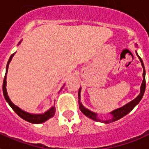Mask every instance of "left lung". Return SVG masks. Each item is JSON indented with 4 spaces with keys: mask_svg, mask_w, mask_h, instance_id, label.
I'll list each match as a JSON object with an SVG mask.
<instances>
[{
    "mask_svg": "<svg viewBox=\"0 0 149 149\" xmlns=\"http://www.w3.org/2000/svg\"><path fill=\"white\" fill-rule=\"evenodd\" d=\"M136 54L137 55V57L141 61V65L143 67V81H142L141 86V91H140V94L137 95L136 98H135L134 100H132L131 102H128L127 104H125L122 107L120 108H118L114 111H111L110 114L112 115V118L108 120H100L99 118H98V114L96 113H94L92 111H89L88 109L85 108L82 103L80 102V91L81 89H79V92H78V96H79V107H80V110L81 111V112L83 113L84 115H86L87 117H88L89 118L91 119L94 120V121H96V122H103V123H111V122H115L117 120L120 119L122 118V117L125 116L126 114H129L132 110H133L135 107H136L139 102L141 100L142 97L144 95V93H145V86H146V82H145V66H144V63H143V61L141 58H140L137 53L136 51Z\"/></svg>",
    "mask_w": 149,
    "mask_h": 149,
    "instance_id": "obj_1",
    "label": "left lung"
}]
</instances>
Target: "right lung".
I'll return each instance as SVG.
<instances>
[{
  "mask_svg": "<svg viewBox=\"0 0 149 149\" xmlns=\"http://www.w3.org/2000/svg\"><path fill=\"white\" fill-rule=\"evenodd\" d=\"M21 42V41L19 42V44ZM18 44V45H19ZM15 54H13L10 56V58L8 59V61L7 63V66H6V73H5V76H4V81H3V94H4V99L7 101V102L9 104V106L13 108V110L16 114H18L19 116L21 118H23L25 121H27L28 122H31V123H34V124H40V123H42V122H46L47 120L52 118L55 114V111H56V109H55L54 107H52L51 108L48 110L47 111H46L44 114H30L28 112H26V111H23L21 109L18 107L17 106H16L14 103H13L11 100H10L9 97L8 95L7 90H6V75H7L8 72V65H9L10 61L12 60V58L14 56Z\"/></svg>",
  "mask_w": 149,
  "mask_h": 149,
  "instance_id": "add662e5",
  "label": "right lung"
}]
</instances>
